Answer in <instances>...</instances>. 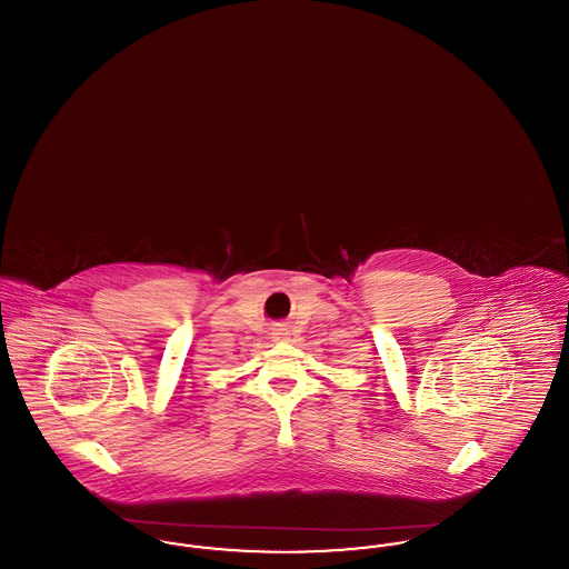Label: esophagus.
Segmentation results:
<instances>
[{
    "mask_svg": "<svg viewBox=\"0 0 569 569\" xmlns=\"http://www.w3.org/2000/svg\"><path fill=\"white\" fill-rule=\"evenodd\" d=\"M288 332H286V328H274L272 330V339H283Z\"/></svg>",
    "mask_w": 569,
    "mask_h": 569,
    "instance_id": "esophagus-1",
    "label": "esophagus"
}]
</instances>
